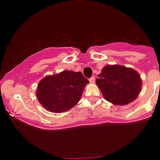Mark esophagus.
<instances>
[{
    "label": "esophagus",
    "mask_w": 160,
    "mask_h": 160,
    "mask_svg": "<svg viewBox=\"0 0 160 160\" xmlns=\"http://www.w3.org/2000/svg\"><path fill=\"white\" fill-rule=\"evenodd\" d=\"M90 83H94L95 82V76H92L91 78H89Z\"/></svg>",
    "instance_id": "esophagus-1"
}]
</instances>
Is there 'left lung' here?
<instances>
[{
    "label": "left lung",
    "instance_id": "obj_1",
    "mask_svg": "<svg viewBox=\"0 0 160 160\" xmlns=\"http://www.w3.org/2000/svg\"><path fill=\"white\" fill-rule=\"evenodd\" d=\"M105 99L118 105L129 104L137 98L142 81L134 69L121 65H107L96 80Z\"/></svg>",
    "mask_w": 160,
    "mask_h": 160
}]
</instances>
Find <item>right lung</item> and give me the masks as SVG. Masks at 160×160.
<instances>
[{"mask_svg": "<svg viewBox=\"0 0 160 160\" xmlns=\"http://www.w3.org/2000/svg\"><path fill=\"white\" fill-rule=\"evenodd\" d=\"M88 83V79L81 72L63 71L42 79L38 84L36 95L45 109L61 113L78 103Z\"/></svg>", "mask_w": 160, "mask_h": 160, "instance_id": "obj_1", "label": "right lung"}]
</instances>
